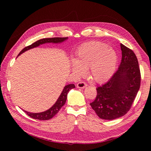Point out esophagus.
<instances>
[{"mask_svg":"<svg viewBox=\"0 0 151 151\" xmlns=\"http://www.w3.org/2000/svg\"><path fill=\"white\" fill-rule=\"evenodd\" d=\"M87 84L85 83L84 82H78L77 84H76V87L78 88H81V89H84L85 88L86 86H87Z\"/></svg>","mask_w":151,"mask_h":151,"instance_id":"1","label":"esophagus"}]
</instances>
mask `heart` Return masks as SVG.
I'll list each match as a JSON object with an SVG mask.
<instances>
[{
	"instance_id": "1",
	"label": "heart",
	"mask_w": 151,
	"mask_h": 151,
	"mask_svg": "<svg viewBox=\"0 0 151 151\" xmlns=\"http://www.w3.org/2000/svg\"><path fill=\"white\" fill-rule=\"evenodd\" d=\"M117 54L108 45L99 41L82 44L71 61V70L77 76L84 75L89 68V75L98 83L106 81L113 75L117 63Z\"/></svg>"
}]
</instances>
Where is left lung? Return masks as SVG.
Listing matches in <instances>:
<instances>
[{
	"label": "left lung",
	"instance_id": "obj_1",
	"mask_svg": "<svg viewBox=\"0 0 151 151\" xmlns=\"http://www.w3.org/2000/svg\"><path fill=\"white\" fill-rule=\"evenodd\" d=\"M122 59L117 70L109 81L97 88V95L90 103L102 119L113 120L129 111L140 87L141 74L136 54L121 43Z\"/></svg>",
	"mask_w": 151,
	"mask_h": 151
}]
</instances>
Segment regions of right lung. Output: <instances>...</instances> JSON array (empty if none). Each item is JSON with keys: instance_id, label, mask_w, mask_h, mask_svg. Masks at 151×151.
Here are the masks:
<instances>
[{"instance_id": "1", "label": "right lung", "mask_w": 151, "mask_h": 151, "mask_svg": "<svg viewBox=\"0 0 151 151\" xmlns=\"http://www.w3.org/2000/svg\"><path fill=\"white\" fill-rule=\"evenodd\" d=\"M68 37H52V38H44V39H41L38 40L36 42L34 43L33 44L30 45L22 49L20 53L19 54V55H21V54L24 52L25 51L30 50L33 48H36L38 46H40V45H43L45 43H62L63 41H66ZM75 88V86L74 84H68L65 86L64 87L63 91L61 93L60 97L57 99L56 102H55L52 107H50L49 110H47L43 112H40V113H31V112L27 111L24 110V111L26 113L28 116L30 117L35 119H39V120H49L51 118H52L54 115H55L59 110L61 109L63 106L65 104L67 94H68L69 91L73 88Z\"/></svg>"}]
</instances>
